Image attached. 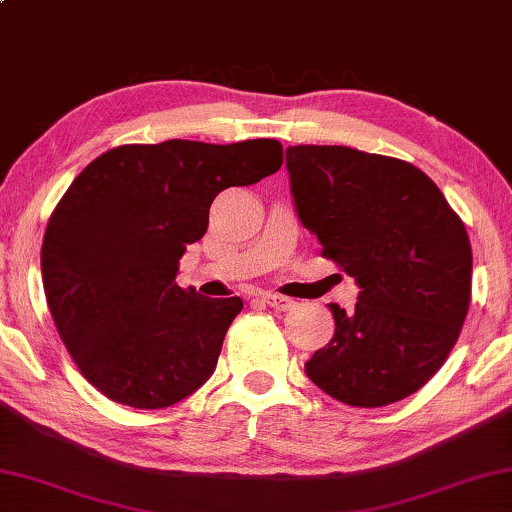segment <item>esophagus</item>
I'll return each mask as SVG.
<instances>
[{"label":"esophagus","instance_id":"obj_1","mask_svg":"<svg viewBox=\"0 0 512 512\" xmlns=\"http://www.w3.org/2000/svg\"><path fill=\"white\" fill-rule=\"evenodd\" d=\"M261 298H263L265 305H270V307L279 309V311H286V309H291L295 305L291 298H286V295H279V293H263Z\"/></svg>","mask_w":512,"mask_h":512}]
</instances>
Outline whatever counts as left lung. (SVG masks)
Masks as SVG:
<instances>
[{
  "label": "left lung",
  "instance_id": "obj_1",
  "mask_svg": "<svg viewBox=\"0 0 512 512\" xmlns=\"http://www.w3.org/2000/svg\"><path fill=\"white\" fill-rule=\"evenodd\" d=\"M293 205L321 254L358 284L330 305L335 335L305 362L323 392L376 409L439 372L471 302V244L441 189L413 164L344 145L286 150Z\"/></svg>",
  "mask_w": 512,
  "mask_h": 512
}]
</instances>
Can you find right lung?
Segmentation results:
<instances>
[{
	"instance_id": "add662e5",
	"label": "right lung",
	"mask_w": 512,
	"mask_h": 512,
	"mask_svg": "<svg viewBox=\"0 0 512 512\" xmlns=\"http://www.w3.org/2000/svg\"><path fill=\"white\" fill-rule=\"evenodd\" d=\"M272 138L233 145L166 140L96 157L50 214L43 291L59 337L96 390L166 409L210 379L242 300L175 284L219 191L281 168Z\"/></svg>"
}]
</instances>
